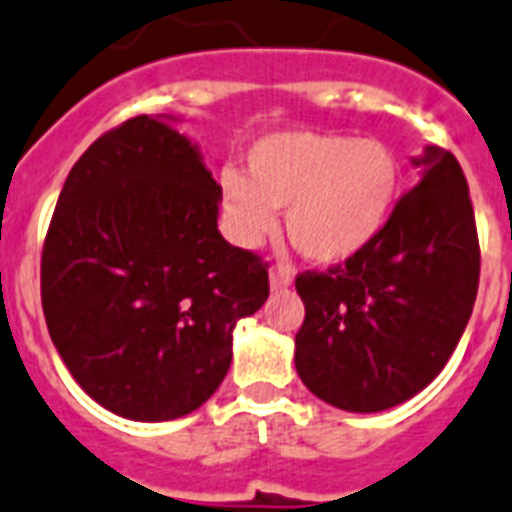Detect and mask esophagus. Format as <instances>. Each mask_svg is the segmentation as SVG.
<instances>
[{
    "instance_id": "34e87169",
    "label": "esophagus",
    "mask_w": 512,
    "mask_h": 512,
    "mask_svg": "<svg viewBox=\"0 0 512 512\" xmlns=\"http://www.w3.org/2000/svg\"><path fill=\"white\" fill-rule=\"evenodd\" d=\"M269 285H272L274 292L287 290V287L292 285L290 272H285V269H272V272H269Z\"/></svg>"
}]
</instances>
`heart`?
<instances>
[{"label": "heart", "mask_w": 512, "mask_h": 512, "mask_svg": "<svg viewBox=\"0 0 512 512\" xmlns=\"http://www.w3.org/2000/svg\"><path fill=\"white\" fill-rule=\"evenodd\" d=\"M401 165L388 144L347 134L285 129L256 139L248 176H222L230 235L256 248L277 230L305 259L342 264L373 243L399 202Z\"/></svg>", "instance_id": "1"}]
</instances>
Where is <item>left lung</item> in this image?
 Returning a JSON list of instances; mask_svg holds the SVG:
<instances>
[{
	"label": "left lung",
	"mask_w": 512,
	"mask_h": 512,
	"mask_svg": "<svg viewBox=\"0 0 512 512\" xmlns=\"http://www.w3.org/2000/svg\"><path fill=\"white\" fill-rule=\"evenodd\" d=\"M412 163L419 183L365 251L295 279L305 303L295 368L344 412H383L430 386L474 308L479 238L464 170L440 147Z\"/></svg>",
	"instance_id": "obj_1"
}]
</instances>
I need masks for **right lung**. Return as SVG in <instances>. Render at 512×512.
I'll return each mask as SVG.
<instances>
[{"instance_id":"obj_1","label":"right lung","mask_w":512,"mask_h":512,"mask_svg":"<svg viewBox=\"0 0 512 512\" xmlns=\"http://www.w3.org/2000/svg\"><path fill=\"white\" fill-rule=\"evenodd\" d=\"M176 116L106 131L69 170L48 225L41 303L82 391L134 422L204 404L233 329L269 298L256 253L217 230L222 189Z\"/></svg>"}]
</instances>
